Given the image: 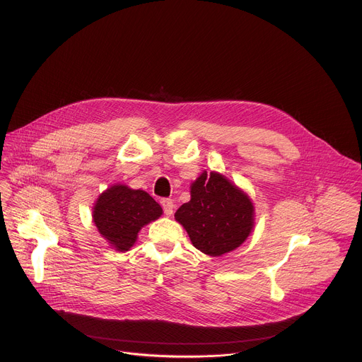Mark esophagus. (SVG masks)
Listing matches in <instances>:
<instances>
[{"label":"esophagus","mask_w":362,"mask_h":362,"mask_svg":"<svg viewBox=\"0 0 362 362\" xmlns=\"http://www.w3.org/2000/svg\"><path fill=\"white\" fill-rule=\"evenodd\" d=\"M160 203H162V208H163V212H165V215L170 216V215L173 214V209H175L173 200H172V199H163Z\"/></svg>","instance_id":"esophagus-1"}]
</instances>
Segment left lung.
Listing matches in <instances>:
<instances>
[{"label":"left lung","mask_w":362,"mask_h":362,"mask_svg":"<svg viewBox=\"0 0 362 362\" xmlns=\"http://www.w3.org/2000/svg\"><path fill=\"white\" fill-rule=\"evenodd\" d=\"M175 218L200 252L221 256L245 242L253 228V204L246 193L219 173H202L190 187V200Z\"/></svg>","instance_id":"1"}]
</instances>
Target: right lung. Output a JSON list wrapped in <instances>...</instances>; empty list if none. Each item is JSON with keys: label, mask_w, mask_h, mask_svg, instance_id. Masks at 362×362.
<instances>
[{"label": "right lung", "mask_w": 362, "mask_h": 362, "mask_svg": "<svg viewBox=\"0 0 362 362\" xmlns=\"http://www.w3.org/2000/svg\"><path fill=\"white\" fill-rule=\"evenodd\" d=\"M160 215V204L148 193L123 185H115L101 193L93 211L98 232L120 252L129 250L139 230Z\"/></svg>", "instance_id": "1"}]
</instances>
